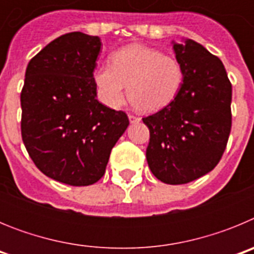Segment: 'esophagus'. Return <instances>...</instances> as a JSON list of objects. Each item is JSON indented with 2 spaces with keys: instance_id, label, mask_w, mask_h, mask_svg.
Listing matches in <instances>:
<instances>
[{
  "instance_id": "34e87169",
  "label": "esophagus",
  "mask_w": 254,
  "mask_h": 254,
  "mask_svg": "<svg viewBox=\"0 0 254 254\" xmlns=\"http://www.w3.org/2000/svg\"><path fill=\"white\" fill-rule=\"evenodd\" d=\"M128 118H129V122H131V123H138V122H140V121H141L140 117L133 116V114H129Z\"/></svg>"
}]
</instances>
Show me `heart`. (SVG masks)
<instances>
[{"label":"heart","instance_id":"1","mask_svg":"<svg viewBox=\"0 0 254 254\" xmlns=\"http://www.w3.org/2000/svg\"><path fill=\"white\" fill-rule=\"evenodd\" d=\"M94 81L108 107H121L128 86L132 105L151 113L176 99L185 82V68L176 57L160 49L131 44L114 52L112 66H100L94 73Z\"/></svg>","mask_w":254,"mask_h":254}]
</instances>
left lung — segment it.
Segmentation results:
<instances>
[{"instance_id":"obj_1","label":"left lung","mask_w":254,"mask_h":254,"mask_svg":"<svg viewBox=\"0 0 254 254\" xmlns=\"http://www.w3.org/2000/svg\"><path fill=\"white\" fill-rule=\"evenodd\" d=\"M185 68L177 98L142 118L149 127L150 170L167 185H185L219 164L232 129V82L223 62L192 39L174 44Z\"/></svg>"}]
</instances>
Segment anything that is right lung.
Here are the masks:
<instances>
[{
	"label": "right lung",
	"mask_w": 254,
	"mask_h": 254,
	"mask_svg": "<svg viewBox=\"0 0 254 254\" xmlns=\"http://www.w3.org/2000/svg\"><path fill=\"white\" fill-rule=\"evenodd\" d=\"M98 37L73 31L44 47L26 67L21 137L35 167L69 186H90L105 173L112 149L128 127L125 112L96 99Z\"/></svg>",
	"instance_id": "add662e5"
}]
</instances>
